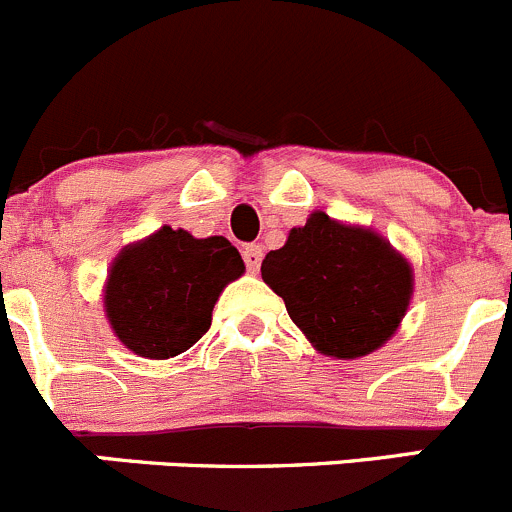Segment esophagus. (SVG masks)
Masks as SVG:
<instances>
[{
    "instance_id": "34e87169",
    "label": "esophagus",
    "mask_w": 512,
    "mask_h": 512,
    "mask_svg": "<svg viewBox=\"0 0 512 512\" xmlns=\"http://www.w3.org/2000/svg\"><path fill=\"white\" fill-rule=\"evenodd\" d=\"M241 254H244V263H246V268H249L251 273H256V271H258V266H261V258H263L261 246L249 244V246H244V251H241Z\"/></svg>"
}]
</instances>
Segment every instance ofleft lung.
Wrapping results in <instances>:
<instances>
[{
  "label": "left lung",
  "instance_id": "1",
  "mask_svg": "<svg viewBox=\"0 0 512 512\" xmlns=\"http://www.w3.org/2000/svg\"><path fill=\"white\" fill-rule=\"evenodd\" d=\"M261 276L291 321L326 356L361 358L381 348L413 293V271L371 229L343 226L323 211L268 251Z\"/></svg>",
  "mask_w": 512,
  "mask_h": 512
}]
</instances>
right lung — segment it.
I'll return each instance as SVG.
<instances>
[{
	"mask_svg": "<svg viewBox=\"0 0 512 512\" xmlns=\"http://www.w3.org/2000/svg\"><path fill=\"white\" fill-rule=\"evenodd\" d=\"M241 273V254L224 236L194 239L164 226L114 261L106 316L136 356H179L209 331L216 298Z\"/></svg>",
	"mask_w": 512,
	"mask_h": 512,
	"instance_id": "obj_1",
	"label": "right lung"
}]
</instances>
